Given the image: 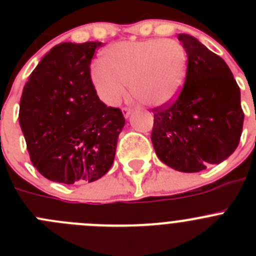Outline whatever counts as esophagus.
I'll use <instances>...</instances> for the list:
<instances>
[{
    "instance_id": "obj_1",
    "label": "esophagus",
    "mask_w": 256,
    "mask_h": 256,
    "mask_svg": "<svg viewBox=\"0 0 256 256\" xmlns=\"http://www.w3.org/2000/svg\"><path fill=\"white\" fill-rule=\"evenodd\" d=\"M122 112H123V115H124V118H130V112H132V110H130V108H123V110H122Z\"/></svg>"
}]
</instances>
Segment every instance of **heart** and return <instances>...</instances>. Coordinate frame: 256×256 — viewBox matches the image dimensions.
Masks as SVG:
<instances>
[{"mask_svg":"<svg viewBox=\"0 0 256 256\" xmlns=\"http://www.w3.org/2000/svg\"><path fill=\"white\" fill-rule=\"evenodd\" d=\"M186 76V50L178 40L160 38L112 44L90 70L97 96L108 106L120 102L126 83L142 105H168L180 94Z\"/></svg>","mask_w":256,"mask_h":256,"instance_id":"heart-1","label":"heart"}]
</instances>
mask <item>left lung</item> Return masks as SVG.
Wrapping results in <instances>:
<instances>
[{
	"mask_svg": "<svg viewBox=\"0 0 256 256\" xmlns=\"http://www.w3.org/2000/svg\"><path fill=\"white\" fill-rule=\"evenodd\" d=\"M187 76L176 102L154 110L151 141L160 160L184 173L204 170L234 154L242 132L241 94L220 56L190 34H178Z\"/></svg>",
	"mask_w": 256,
	"mask_h": 256,
	"instance_id": "obj_1",
	"label": "left lung"
}]
</instances>
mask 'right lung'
Wrapping results in <instances>:
<instances>
[{"instance_id":"1","label":"right lung","mask_w":256,"mask_h":256,"mask_svg":"<svg viewBox=\"0 0 256 256\" xmlns=\"http://www.w3.org/2000/svg\"><path fill=\"white\" fill-rule=\"evenodd\" d=\"M101 42H62L29 76L19 123L30 160L52 182H94L114 162L126 119L98 98L90 65Z\"/></svg>"}]
</instances>
